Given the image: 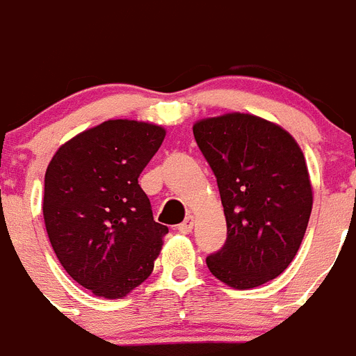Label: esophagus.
Wrapping results in <instances>:
<instances>
[{"mask_svg":"<svg viewBox=\"0 0 356 356\" xmlns=\"http://www.w3.org/2000/svg\"><path fill=\"white\" fill-rule=\"evenodd\" d=\"M193 228H194V217L188 216L187 219L181 222V225H178V228L176 229H178L180 234H191V232H193Z\"/></svg>","mask_w":356,"mask_h":356,"instance_id":"1","label":"esophagus"}]
</instances>
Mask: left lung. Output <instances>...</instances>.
<instances>
[{
	"label": "left lung",
	"instance_id": "obj_1",
	"mask_svg": "<svg viewBox=\"0 0 356 356\" xmlns=\"http://www.w3.org/2000/svg\"><path fill=\"white\" fill-rule=\"evenodd\" d=\"M225 207V246L207 266L228 287H260L289 267L312 212V184L300 144L287 130L253 114L194 122Z\"/></svg>",
	"mask_w": 356,
	"mask_h": 356
}]
</instances>
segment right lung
<instances>
[{"label": "right lung", "instance_id": "add662e5", "mask_svg": "<svg viewBox=\"0 0 356 356\" xmlns=\"http://www.w3.org/2000/svg\"><path fill=\"white\" fill-rule=\"evenodd\" d=\"M165 128L108 119L74 135L44 176V225L67 275L94 296L121 300L151 275L168 235L153 221L139 176Z\"/></svg>", "mask_w": 356, "mask_h": 356}]
</instances>
